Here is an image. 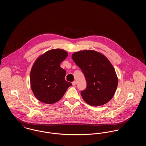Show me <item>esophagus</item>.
I'll return each instance as SVG.
<instances>
[{"instance_id":"34e87169","label":"esophagus","mask_w":146,"mask_h":146,"mask_svg":"<svg viewBox=\"0 0 146 146\" xmlns=\"http://www.w3.org/2000/svg\"><path fill=\"white\" fill-rule=\"evenodd\" d=\"M76 81H74V82H72V85H73V86L76 85Z\"/></svg>"}]
</instances>
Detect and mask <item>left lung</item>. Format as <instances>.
Listing matches in <instances>:
<instances>
[{
  "label": "left lung",
  "instance_id": "left-lung-1",
  "mask_svg": "<svg viewBox=\"0 0 146 146\" xmlns=\"http://www.w3.org/2000/svg\"><path fill=\"white\" fill-rule=\"evenodd\" d=\"M72 57L86 79V88L80 93L84 100L92 106H100L110 101L118 83L115 71L110 61L94 50L76 52Z\"/></svg>",
  "mask_w": 146,
  "mask_h": 146
}]
</instances>
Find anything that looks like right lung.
I'll return each mask as SVG.
<instances>
[{
  "instance_id": "1",
  "label": "right lung",
  "mask_w": 146,
  "mask_h": 146,
  "mask_svg": "<svg viewBox=\"0 0 146 146\" xmlns=\"http://www.w3.org/2000/svg\"><path fill=\"white\" fill-rule=\"evenodd\" d=\"M68 56L67 51L53 49L39 56L31 71L32 90L39 101L54 104L64 95L72 83L65 80L66 70L60 63Z\"/></svg>"
}]
</instances>
